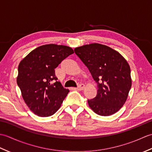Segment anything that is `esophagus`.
Returning a JSON list of instances; mask_svg holds the SVG:
<instances>
[{
	"label": "esophagus",
	"instance_id": "esophagus-1",
	"mask_svg": "<svg viewBox=\"0 0 152 152\" xmlns=\"http://www.w3.org/2000/svg\"><path fill=\"white\" fill-rule=\"evenodd\" d=\"M84 88H85V85L82 84V83L78 85V86L76 88V89L78 90H80V91H82V90H83Z\"/></svg>",
	"mask_w": 152,
	"mask_h": 152
}]
</instances>
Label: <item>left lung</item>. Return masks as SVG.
<instances>
[{
  "label": "left lung",
  "instance_id": "8db88e82",
  "mask_svg": "<svg viewBox=\"0 0 152 152\" xmlns=\"http://www.w3.org/2000/svg\"><path fill=\"white\" fill-rule=\"evenodd\" d=\"M74 51L97 83L96 96L88 100L89 107L100 115L115 114L125 104L131 88L127 61L111 48L96 43L76 48Z\"/></svg>",
  "mask_w": 152,
  "mask_h": 152
}]
</instances>
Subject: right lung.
Wrapping results in <instances>:
<instances>
[{
	"label": "right lung",
	"mask_w": 152,
	"mask_h": 152,
	"mask_svg": "<svg viewBox=\"0 0 152 152\" xmlns=\"http://www.w3.org/2000/svg\"><path fill=\"white\" fill-rule=\"evenodd\" d=\"M72 53L69 46L46 44L32 51L19 63L17 83L34 114L48 117L60 108L69 90L57 82L55 69Z\"/></svg>",
	"instance_id": "1"
}]
</instances>
